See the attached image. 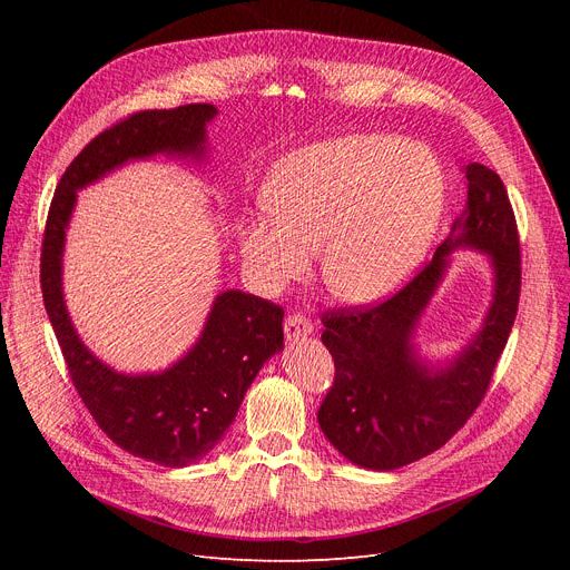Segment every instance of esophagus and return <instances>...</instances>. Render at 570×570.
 Wrapping results in <instances>:
<instances>
[{
	"mask_svg": "<svg viewBox=\"0 0 570 570\" xmlns=\"http://www.w3.org/2000/svg\"><path fill=\"white\" fill-rule=\"evenodd\" d=\"M314 333V325L309 318L301 316V314H288V318L284 321V335L288 342H295L301 337H307Z\"/></svg>",
	"mask_w": 570,
	"mask_h": 570,
	"instance_id": "34e87169",
	"label": "esophagus"
}]
</instances>
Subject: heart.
<instances>
[{"label":"heart","mask_w":570,"mask_h":570,"mask_svg":"<svg viewBox=\"0 0 570 570\" xmlns=\"http://www.w3.org/2000/svg\"><path fill=\"white\" fill-rule=\"evenodd\" d=\"M443 200V170L428 147L348 134L275 164L265 183L269 213L237 224V247L265 295L303 277L321 247L325 286L348 303H376L425 258Z\"/></svg>","instance_id":"b5f03b06"}]
</instances>
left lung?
<instances>
[{
  "label": "left lung",
  "instance_id": "obj_1",
  "mask_svg": "<svg viewBox=\"0 0 570 570\" xmlns=\"http://www.w3.org/2000/svg\"><path fill=\"white\" fill-rule=\"evenodd\" d=\"M466 179V205L421 275L376 307L323 316L321 340L335 361V385L318 409V425L363 469L393 471L439 451L481 404L515 323L520 239L511 200L483 164H469ZM458 248L489 256L493 297L472 340L432 364L414 333Z\"/></svg>",
  "mask_w": 570,
  "mask_h": 570
}]
</instances>
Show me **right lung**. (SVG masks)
I'll use <instances>...</instances> for the list:
<instances>
[{
	"instance_id": "obj_1",
	"label": "right lung",
	"mask_w": 570,
	"mask_h": 570,
	"mask_svg": "<svg viewBox=\"0 0 570 570\" xmlns=\"http://www.w3.org/2000/svg\"><path fill=\"white\" fill-rule=\"evenodd\" d=\"M217 112L213 104L142 110L99 134L59 179L41 252L43 305L80 400L122 451L170 469L196 464L224 439L252 381L284 348V312L252 293L222 291L179 361L159 372H117L89 351L69 316L65 245L80 189L129 161H205Z\"/></svg>"
}]
</instances>
